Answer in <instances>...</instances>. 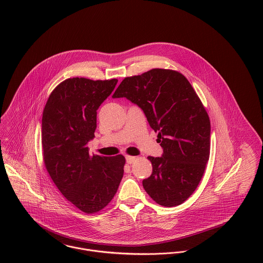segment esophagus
<instances>
[{
	"mask_svg": "<svg viewBox=\"0 0 263 263\" xmlns=\"http://www.w3.org/2000/svg\"><path fill=\"white\" fill-rule=\"evenodd\" d=\"M125 160H126V163H127V164H133V163L137 160V158L134 157V156H126V157H125Z\"/></svg>",
	"mask_w": 263,
	"mask_h": 263,
	"instance_id": "obj_1",
	"label": "esophagus"
}]
</instances>
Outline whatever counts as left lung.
Here are the masks:
<instances>
[{"instance_id":"left-lung-1","label":"left lung","mask_w":263,"mask_h":263,"mask_svg":"<svg viewBox=\"0 0 263 263\" xmlns=\"http://www.w3.org/2000/svg\"><path fill=\"white\" fill-rule=\"evenodd\" d=\"M122 97L144 111L163 148L162 157H148L153 172L143 186L160 205L181 204L197 187L210 158L205 108L184 76L165 69L124 78L112 95Z\"/></svg>"}]
</instances>
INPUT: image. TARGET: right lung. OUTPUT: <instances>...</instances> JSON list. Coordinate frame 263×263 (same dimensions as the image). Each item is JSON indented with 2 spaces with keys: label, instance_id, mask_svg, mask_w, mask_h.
<instances>
[{
  "label": "right lung",
  "instance_id": "add662e5",
  "mask_svg": "<svg viewBox=\"0 0 263 263\" xmlns=\"http://www.w3.org/2000/svg\"><path fill=\"white\" fill-rule=\"evenodd\" d=\"M116 79H67L48 97L42 114L41 145L45 168L62 194L86 214L104 209L123 176L122 155L91 156L97 109L112 93Z\"/></svg>",
  "mask_w": 263,
  "mask_h": 263
}]
</instances>
